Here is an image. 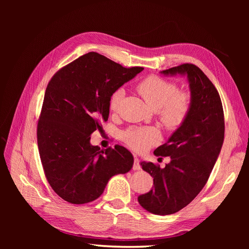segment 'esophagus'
Instances as JSON below:
<instances>
[{"label": "esophagus", "mask_w": 249, "mask_h": 249, "mask_svg": "<svg viewBox=\"0 0 249 249\" xmlns=\"http://www.w3.org/2000/svg\"><path fill=\"white\" fill-rule=\"evenodd\" d=\"M141 165L139 164V160L137 159V156H135L134 159V164H133V171H140Z\"/></svg>", "instance_id": "esophagus-1"}]
</instances>
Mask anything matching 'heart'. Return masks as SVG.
Segmentation results:
<instances>
[{
	"mask_svg": "<svg viewBox=\"0 0 249 249\" xmlns=\"http://www.w3.org/2000/svg\"><path fill=\"white\" fill-rule=\"evenodd\" d=\"M138 93L148 107L160 110L162 123L167 128H177L186 119L190 109V97L184 91H177V86L159 76H149L137 87ZM122 89H117L110 99V109L116 111L123 98ZM127 144L136 151H145L159 140V134L151 128H130L123 134Z\"/></svg>",
	"mask_w": 249,
	"mask_h": 249,
	"instance_id": "b5f03b06",
	"label": "heart"
}]
</instances>
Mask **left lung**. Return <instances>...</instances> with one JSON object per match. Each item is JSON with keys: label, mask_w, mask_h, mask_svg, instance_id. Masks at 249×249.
I'll list each match as a JSON object with an SVG mask.
<instances>
[{"label": "left lung", "mask_w": 249, "mask_h": 249, "mask_svg": "<svg viewBox=\"0 0 249 249\" xmlns=\"http://www.w3.org/2000/svg\"><path fill=\"white\" fill-rule=\"evenodd\" d=\"M165 76L187 77L190 109L166 143L155 155L169 156L165 167L141 161L143 171L153 178L154 188L138 197L146 211L169 215L189 205L202 191L218 160L224 141V114L216 88L194 64L186 63L160 71Z\"/></svg>", "instance_id": "obj_1"}]
</instances>
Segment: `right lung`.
I'll return each mask as SVG.
<instances>
[{
  "instance_id": "1",
  "label": "right lung",
  "mask_w": 249,
  "mask_h": 249,
  "mask_svg": "<svg viewBox=\"0 0 249 249\" xmlns=\"http://www.w3.org/2000/svg\"><path fill=\"white\" fill-rule=\"evenodd\" d=\"M142 71L125 69L89 52L51 78L37 126V143L49 185L64 201H94L112 177L132 168L134 159L128 149L116 145L101 150L90 144V135L108 120L114 91Z\"/></svg>"
}]
</instances>
